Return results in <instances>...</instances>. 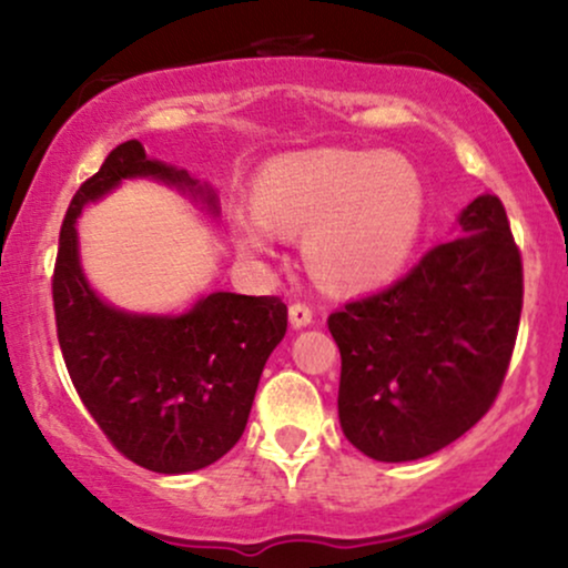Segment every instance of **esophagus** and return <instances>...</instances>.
<instances>
[{"mask_svg": "<svg viewBox=\"0 0 568 568\" xmlns=\"http://www.w3.org/2000/svg\"><path fill=\"white\" fill-rule=\"evenodd\" d=\"M288 315H291L293 328H306V325L312 323V306L304 302H293L288 306Z\"/></svg>", "mask_w": 568, "mask_h": 568, "instance_id": "obj_1", "label": "esophagus"}]
</instances>
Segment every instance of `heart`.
<instances>
[{"instance_id": "heart-1", "label": "heart", "mask_w": 568, "mask_h": 568, "mask_svg": "<svg viewBox=\"0 0 568 568\" xmlns=\"http://www.w3.org/2000/svg\"><path fill=\"white\" fill-rule=\"evenodd\" d=\"M425 226V186L397 154L317 149L266 165L256 207L234 213L245 251L264 253L277 232H306L315 275L347 291L374 288L408 264Z\"/></svg>"}]
</instances>
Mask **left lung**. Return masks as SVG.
Returning <instances> with one entry per match:
<instances>
[{
    "mask_svg": "<svg viewBox=\"0 0 568 568\" xmlns=\"http://www.w3.org/2000/svg\"><path fill=\"white\" fill-rule=\"evenodd\" d=\"M389 288L328 317L342 352L338 422L376 462H414L478 425L497 400L524 306V264L497 194L459 213Z\"/></svg>",
    "mask_w": 568,
    "mask_h": 568,
    "instance_id": "1",
    "label": "left lung"
}]
</instances>
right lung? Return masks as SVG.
Wrapping results in <instances>:
<instances>
[{
  "label": "right lung",
  "mask_w": 568,
  "mask_h": 568,
  "mask_svg": "<svg viewBox=\"0 0 568 568\" xmlns=\"http://www.w3.org/2000/svg\"><path fill=\"white\" fill-rule=\"evenodd\" d=\"M125 179H158L219 213L213 189L149 160L141 141L109 152L77 189L58 240L53 306L58 344L84 408L130 462L162 475L221 459L247 425L266 357L283 342L288 306L277 296L207 293L181 315H135L103 302L80 264L77 216Z\"/></svg>",
  "instance_id": "1"
}]
</instances>
